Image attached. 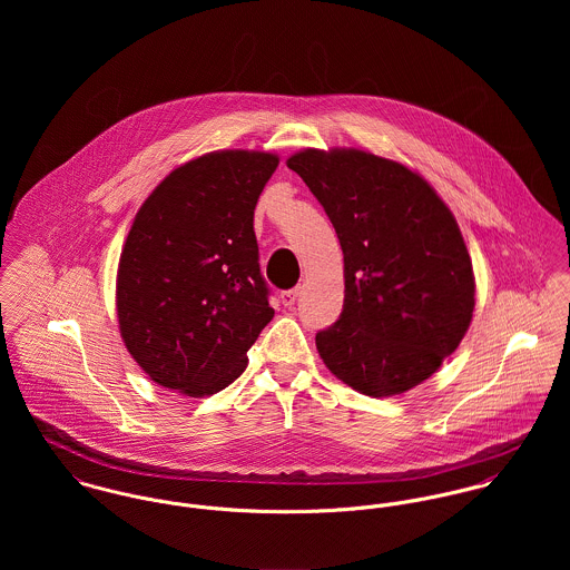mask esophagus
I'll return each instance as SVG.
<instances>
[{"instance_id": "34e87169", "label": "esophagus", "mask_w": 570, "mask_h": 570, "mask_svg": "<svg viewBox=\"0 0 570 570\" xmlns=\"http://www.w3.org/2000/svg\"><path fill=\"white\" fill-rule=\"evenodd\" d=\"M296 298H298V287L287 289V292H283V294H281V301H283V305H285V307H294V305H296Z\"/></svg>"}]
</instances>
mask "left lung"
<instances>
[{
  "label": "left lung",
  "mask_w": 570,
  "mask_h": 570,
  "mask_svg": "<svg viewBox=\"0 0 570 570\" xmlns=\"http://www.w3.org/2000/svg\"><path fill=\"white\" fill-rule=\"evenodd\" d=\"M287 166L344 254L342 314L316 333L326 368L368 397L406 393L472 323L476 285L454 215L421 175L360 149H305Z\"/></svg>",
  "instance_id": "left-lung-1"
}]
</instances>
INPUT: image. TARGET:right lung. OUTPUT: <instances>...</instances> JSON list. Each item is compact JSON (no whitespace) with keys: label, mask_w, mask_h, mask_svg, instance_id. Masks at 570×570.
<instances>
[{"label":"right lung","mask_w":570,"mask_h":570,"mask_svg":"<svg viewBox=\"0 0 570 570\" xmlns=\"http://www.w3.org/2000/svg\"><path fill=\"white\" fill-rule=\"evenodd\" d=\"M276 166L263 151L206 154L168 173L140 206L118 263V325L164 389L224 391L274 318L254 208Z\"/></svg>","instance_id":"add662e5"}]
</instances>
